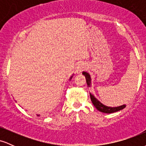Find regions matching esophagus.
Instances as JSON below:
<instances>
[{"mask_svg": "<svg viewBox=\"0 0 146 146\" xmlns=\"http://www.w3.org/2000/svg\"><path fill=\"white\" fill-rule=\"evenodd\" d=\"M86 68V65L84 63H80L78 64V66L76 67V73L79 74V73H81L82 72L84 71V69Z\"/></svg>", "mask_w": 146, "mask_h": 146, "instance_id": "1", "label": "esophagus"}]
</instances>
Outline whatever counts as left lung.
I'll return each instance as SVG.
<instances>
[{"mask_svg": "<svg viewBox=\"0 0 146 146\" xmlns=\"http://www.w3.org/2000/svg\"><path fill=\"white\" fill-rule=\"evenodd\" d=\"M82 74L84 75L85 78H86V84L88 87H91V78H90V75L88 73H87L86 71H83ZM90 100H91L92 103L94 105V106L95 108L98 109L99 111L102 112V113H115V112L119 111L125 107V105H121L119 106H117V107H110V106H107L101 103L99 100L97 99L91 93H90Z\"/></svg>", "mask_w": 146, "mask_h": 146, "instance_id": "left-lung-1", "label": "left lung"}]
</instances>
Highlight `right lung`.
Segmentation results:
<instances>
[{"instance_id":"obj_1","label":"right lung","mask_w":146,"mask_h":146,"mask_svg":"<svg viewBox=\"0 0 146 146\" xmlns=\"http://www.w3.org/2000/svg\"><path fill=\"white\" fill-rule=\"evenodd\" d=\"M73 75H72L71 77H70V78H69V81H70V80H71V79H72V78H73Z\"/></svg>"}]
</instances>
